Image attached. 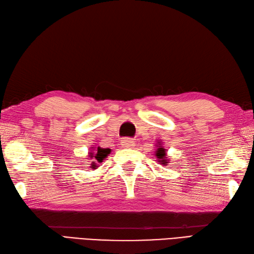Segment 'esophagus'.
<instances>
[{"label":"esophagus","mask_w":254,"mask_h":254,"mask_svg":"<svg viewBox=\"0 0 254 254\" xmlns=\"http://www.w3.org/2000/svg\"><path fill=\"white\" fill-rule=\"evenodd\" d=\"M121 143H122L123 147H129V148H131V147L134 146V141H133L132 139H129V138L123 139Z\"/></svg>","instance_id":"1"}]
</instances>
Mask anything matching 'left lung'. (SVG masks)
<instances>
[{"instance_id": "left-lung-1", "label": "left lung", "mask_w": 254, "mask_h": 254, "mask_svg": "<svg viewBox=\"0 0 254 254\" xmlns=\"http://www.w3.org/2000/svg\"><path fill=\"white\" fill-rule=\"evenodd\" d=\"M158 144H159V143H158ZM155 154H156L155 156L157 157L159 163H162L163 165L169 163L168 159H167V157H166V156H167V155H166V148H164L163 146H160V144L157 146L156 151H155Z\"/></svg>"}]
</instances>
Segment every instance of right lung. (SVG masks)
<instances>
[{"label":"right lung","mask_w":254,"mask_h":254,"mask_svg":"<svg viewBox=\"0 0 254 254\" xmlns=\"http://www.w3.org/2000/svg\"><path fill=\"white\" fill-rule=\"evenodd\" d=\"M111 152L110 148H102V147H98L96 150V153H90L89 157L90 158H94L95 162L91 163V168L92 169H96L97 166V163H102V160L104 158H107V156L109 155Z\"/></svg>","instance_id":"obj_1"}]
</instances>
